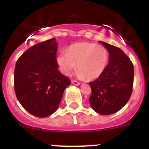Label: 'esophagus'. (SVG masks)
<instances>
[{"mask_svg": "<svg viewBox=\"0 0 149 149\" xmlns=\"http://www.w3.org/2000/svg\"><path fill=\"white\" fill-rule=\"evenodd\" d=\"M72 83L74 84V85H77V86H78V85H80V82H78V81H74V80H73V81H72Z\"/></svg>", "mask_w": 149, "mask_h": 149, "instance_id": "obj_1", "label": "esophagus"}]
</instances>
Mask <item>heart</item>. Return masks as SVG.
<instances>
[{"label":"heart","instance_id":"obj_1","mask_svg":"<svg viewBox=\"0 0 149 149\" xmlns=\"http://www.w3.org/2000/svg\"><path fill=\"white\" fill-rule=\"evenodd\" d=\"M108 57L109 52L106 47L84 42L69 46L67 52L61 51L56 57V62L65 75H71L77 67L79 77L94 80L103 73Z\"/></svg>","mask_w":149,"mask_h":149}]
</instances>
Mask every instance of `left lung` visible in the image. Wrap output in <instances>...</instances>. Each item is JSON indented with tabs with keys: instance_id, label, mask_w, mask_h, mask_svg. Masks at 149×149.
Segmentation results:
<instances>
[{
	"instance_id": "obj_1",
	"label": "left lung",
	"mask_w": 149,
	"mask_h": 149,
	"mask_svg": "<svg viewBox=\"0 0 149 149\" xmlns=\"http://www.w3.org/2000/svg\"><path fill=\"white\" fill-rule=\"evenodd\" d=\"M109 51V63L101 75L89 83V103L101 115L115 113L127 104L132 93L134 70L132 62L120 48L104 42Z\"/></svg>"
}]
</instances>
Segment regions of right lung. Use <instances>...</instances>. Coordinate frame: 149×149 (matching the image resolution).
I'll use <instances>...</instances> for the list:
<instances>
[{
	"label": "right lung",
	"mask_w": 149,
	"mask_h": 149,
	"mask_svg": "<svg viewBox=\"0 0 149 149\" xmlns=\"http://www.w3.org/2000/svg\"><path fill=\"white\" fill-rule=\"evenodd\" d=\"M57 49L55 38L48 39L28 48L15 64V95L24 108L35 116L53 114L71 84L58 70Z\"/></svg>",
	"instance_id": "1"
}]
</instances>
